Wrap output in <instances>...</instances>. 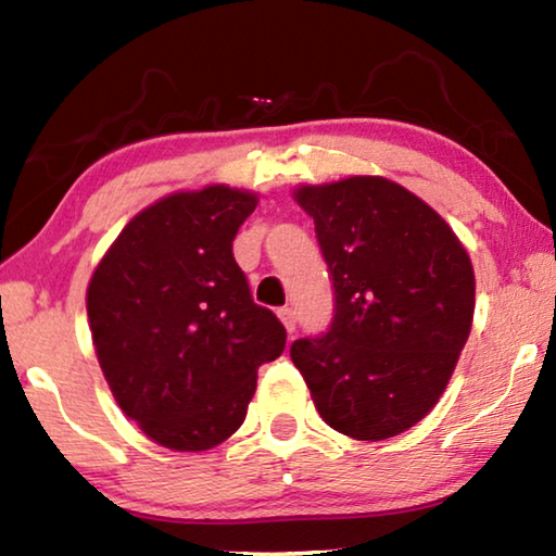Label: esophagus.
Wrapping results in <instances>:
<instances>
[{
    "label": "esophagus",
    "instance_id": "obj_1",
    "mask_svg": "<svg viewBox=\"0 0 556 556\" xmlns=\"http://www.w3.org/2000/svg\"><path fill=\"white\" fill-rule=\"evenodd\" d=\"M277 316H279V321L285 324V328H287L289 333L296 331V314H294V308H291V306H281L279 312H277Z\"/></svg>",
    "mask_w": 556,
    "mask_h": 556
}]
</instances>
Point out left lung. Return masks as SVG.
<instances>
[{"label": "left lung", "instance_id": "left-lung-1", "mask_svg": "<svg viewBox=\"0 0 556 556\" xmlns=\"http://www.w3.org/2000/svg\"><path fill=\"white\" fill-rule=\"evenodd\" d=\"M333 281L328 331L291 363L328 427L382 441L417 425L446 390L473 321L468 252L437 211L382 176L301 186Z\"/></svg>", "mask_w": 556, "mask_h": 556}]
</instances>
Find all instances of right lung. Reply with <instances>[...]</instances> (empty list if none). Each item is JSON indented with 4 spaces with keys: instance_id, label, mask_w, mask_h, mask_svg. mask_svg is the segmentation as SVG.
I'll return each instance as SVG.
<instances>
[{
    "instance_id": "obj_1",
    "label": "right lung",
    "mask_w": 556,
    "mask_h": 556,
    "mask_svg": "<svg viewBox=\"0 0 556 556\" xmlns=\"http://www.w3.org/2000/svg\"><path fill=\"white\" fill-rule=\"evenodd\" d=\"M255 205L228 186L166 195L125 225L90 279L100 368L122 412L166 448L205 451L235 434L260 365L287 345L232 257Z\"/></svg>"
}]
</instances>
